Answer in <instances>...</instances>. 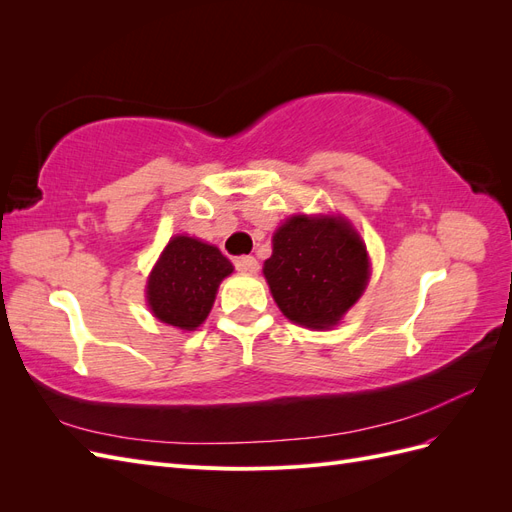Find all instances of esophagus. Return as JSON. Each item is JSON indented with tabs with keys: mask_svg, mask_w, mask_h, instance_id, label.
Instances as JSON below:
<instances>
[{
	"mask_svg": "<svg viewBox=\"0 0 512 512\" xmlns=\"http://www.w3.org/2000/svg\"><path fill=\"white\" fill-rule=\"evenodd\" d=\"M235 267H237L239 271H245V273H256V271L260 269L258 260H256L254 256H241V258H237V260H235Z\"/></svg>",
	"mask_w": 512,
	"mask_h": 512,
	"instance_id": "obj_1",
	"label": "esophagus"
}]
</instances>
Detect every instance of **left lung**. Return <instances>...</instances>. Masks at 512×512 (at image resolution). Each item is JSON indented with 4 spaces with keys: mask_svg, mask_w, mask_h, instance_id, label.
I'll return each instance as SVG.
<instances>
[{
    "mask_svg": "<svg viewBox=\"0 0 512 512\" xmlns=\"http://www.w3.org/2000/svg\"><path fill=\"white\" fill-rule=\"evenodd\" d=\"M262 273L288 320L329 329L363 294L369 256L361 235L342 215H292L275 230L273 254Z\"/></svg>",
    "mask_w": 512,
    "mask_h": 512,
    "instance_id": "8db88e82",
    "label": "left lung"
}]
</instances>
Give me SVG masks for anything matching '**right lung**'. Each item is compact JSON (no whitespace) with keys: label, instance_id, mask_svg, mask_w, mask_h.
<instances>
[{"label":"right lung","instance_id":"right-lung-1","mask_svg":"<svg viewBox=\"0 0 512 512\" xmlns=\"http://www.w3.org/2000/svg\"><path fill=\"white\" fill-rule=\"evenodd\" d=\"M232 273V262L194 237L168 241L147 280V303L160 322L194 331L209 316L218 286Z\"/></svg>","mask_w":512,"mask_h":512}]
</instances>
